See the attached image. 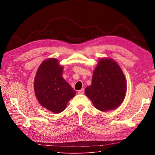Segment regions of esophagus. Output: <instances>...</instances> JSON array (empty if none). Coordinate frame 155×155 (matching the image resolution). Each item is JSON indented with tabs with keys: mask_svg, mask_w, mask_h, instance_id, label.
I'll use <instances>...</instances> for the list:
<instances>
[{
	"mask_svg": "<svg viewBox=\"0 0 155 155\" xmlns=\"http://www.w3.org/2000/svg\"><path fill=\"white\" fill-rule=\"evenodd\" d=\"M78 94H84V89L83 88V89H81V90H80V91H78Z\"/></svg>",
	"mask_w": 155,
	"mask_h": 155,
	"instance_id": "obj_1",
	"label": "esophagus"
}]
</instances>
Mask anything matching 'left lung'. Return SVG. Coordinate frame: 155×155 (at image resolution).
Listing matches in <instances>:
<instances>
[{"mask_svg": "<svg viewBox=\"0 0 155 155\" xmlns=\"http://www.w3.org/2000/svg\"><path fill=\"white\" fill-rule=\"evenodd\" d=\"M126 92V79L119 64L110 58L100 59L91 85L85 90L93 105L103 112L114 110L122 104Z\"/></svg>", "mask_w": 155, "mask_h": 155, "instance_id": "left-lung-1", "label": "left lung"}]
</instances>
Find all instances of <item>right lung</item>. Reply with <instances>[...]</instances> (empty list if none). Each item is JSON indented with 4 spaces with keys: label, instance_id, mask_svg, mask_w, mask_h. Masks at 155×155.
<instances>
[{
    "label": "right lung",
    "instance_id": "obj_1",
    "mask_svg": "<svg viewBox=\"0 0 155 155\" xmlns=\"http://www.w3.org/2000/svg\"><path fill=\"white\" fill-rule=\"evenodd\" d=\"M63 68L57 59H45L37 69L34 83L35 94L41 105L55 114L66 109L76 94L63 78Z\"/></svg>",
    "mask_w": 155,
    "mask_h": 155
}]
</instances>
